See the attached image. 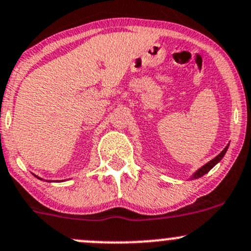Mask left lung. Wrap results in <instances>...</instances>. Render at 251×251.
<instances>
[{"label":"left lung","instance_id":"left-lung-1","mask_svg":"<svg viewBox=\"0 0 251 251\" xmlns=\"http://www.w3.org/2000/svg\"><path fill=\"white\" fill-rule=\"evenodd\" d=\"M227 149H228V144H227V146L225 147V149H224L223 151H221L220 154L218 155V156H215L214 159L210 160L209 162L205 163V165H204V166H202L201 168H199V170H197L196 172H195L194 174H192L191 178H190V179H197V178H201V176H204L205 173L209 172V171L212 170V168L214 167V166L216 165V163L220 162L221 159H223V157H224V155H225V154H226V151H227Z\"/></svg>","mask_w":251,"mask_h":251}]
</instances>
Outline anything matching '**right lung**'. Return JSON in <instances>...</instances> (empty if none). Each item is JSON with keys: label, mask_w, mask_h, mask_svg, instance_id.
<instances>
[{"label": "right lung", "mask_w": 251, "mask_h": 251, "mask_svg": "<svg viewBox=\"0 0 251 251\" xmlns=\"http://www.w3.org/2000/svg\"><path fill=\"white\" fill-rule=\"evenodd\" d=\"M37 178H38V179H41V180H43V179H42V178H39V176H37ZM48 181H51V180H48Z\"/></svg>", "instance_id": "1"}]
</instances>
